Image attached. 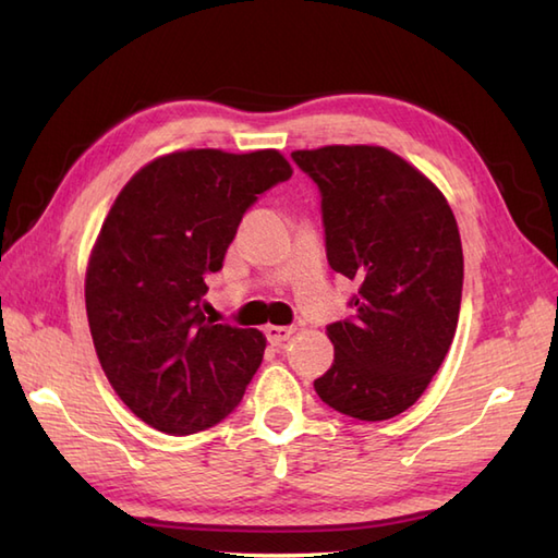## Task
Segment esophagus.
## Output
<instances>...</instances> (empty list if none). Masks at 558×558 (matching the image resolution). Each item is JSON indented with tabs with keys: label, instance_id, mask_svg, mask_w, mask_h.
I'll return each instance as SVG.
<instances>
[{
	"label": "esophagus",
	"instance_id": "esophagus-1",
	"mask_svg": "<svg viewBox=\"0 0 558 558\" xmlns=\"http://www.w3.org/2000/svg\"><path fill=\"white\" fill-rule=\"evenodd\" d=\"M264 333H266L270 345H282V342L290 340V336L294 333V328L292 326H266Z\"/></svg>",
	"mask_w": 558,
	"mask_h": 558
}]
</instances>
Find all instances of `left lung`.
Listing matches in <instances>:
<instances>
[{
  "mask_svg": "<svg viewBox=\"0 0 558 558\" xmlns=\"http://www.w3.org/2000/svg\"><path fill=\"white\" fill-rule=\"evenodd\" d=\"M322 192L328 264L357 282L352 316L326 326L333 364L314 388L364 422L405 412L453 342L462 246L444 194L381 146L294 150Z\"/></svg>",
  "mask_w": 558,
  "mask_h": 558,
  "instance_id": "obj_1",
  "label": "left lung"
}]
</instances>
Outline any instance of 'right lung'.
<instances>
[{"label":"right lung","mask_w":558,"mask_h":558,"mask_svg":"<svg viewBox=\"0 0 558 558\" xmlns=\"http://www.w3.org/2000/svg\"><path fill=\"white\" fill-rule=\"evenodd\" d=\"M290 177L278 150L194 148L148 162L114 198L86 270L88 326L114 393L153 429L196 434L240 405L266 338L206 318V278Z\"/></svg>","instance_id":"obj_1"}]
</instances>
